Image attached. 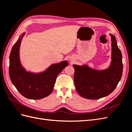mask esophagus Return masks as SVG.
Returning <instances> with one entry per match:
<instances>
[{
    "label": "esophagus",
    "mask_w": 132,
    "mask_h": 132,
    "mask_svg": "<svg viewBox=\"0 0 132 132\" xmlns=\"http://www.w3.org/2000/svg\"><path fill=\"white\" fill-rule=\"evenodd\" d=\"M70 61H71V62H73L74 61V59H73V58H70Z\"/></svg>",
    "instance_id": "1"
}]
</instances>
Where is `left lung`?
Wrapping results in <instances>:
<instances>
[{"label":"left lung","mask_w":132,"mask_h":132,"mask_svg":"<svg viewBox=\"0 0 132 132\" xmlns=\"http://www.w3.org/2000/svg\"><path fill=\"white\" fill-rule=\"evenodd\" d=\"M111 38L110 65L105 69H96L88 65L73 64L74 84L78 94L84 98L97 100L112 93L121 79L123 73L122 55L116 37Z\"/></svg>","instance_id":"1"}]
</instances>
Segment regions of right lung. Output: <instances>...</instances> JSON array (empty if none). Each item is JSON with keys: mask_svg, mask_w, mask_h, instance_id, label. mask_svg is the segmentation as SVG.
I'll return each mask as SVG.
<instances>
[{"mask_svg": "<svg viewBox=\"0 0 132 132\" xmlns=\"http://www.w3.org/2000/svg\"><path fill=\"white\" fill-rule=\"evenodd\" d=\"M25 32L20 36L12 48L9 57V75L13 84L23 96L39 100L50 95L53 90L58 75L68 65L67 61L51 64L41 72L27 71L20 58V48Z\"/></svg>", "mask_w": 132, "mask_h": 132, "instance_id": "obj_1", "label": "right lung"}]
</instances>
